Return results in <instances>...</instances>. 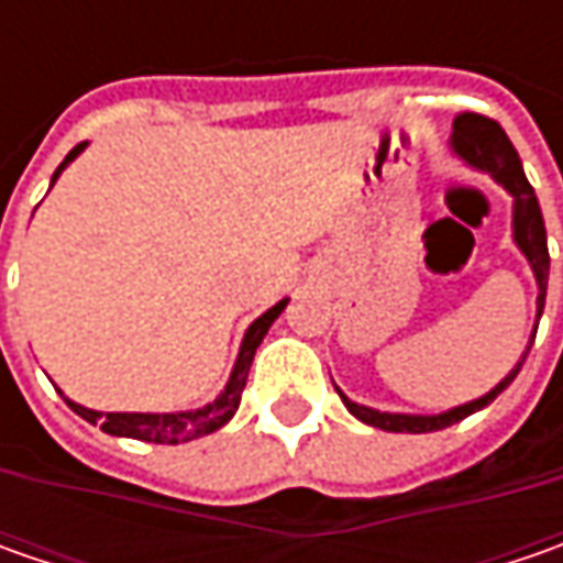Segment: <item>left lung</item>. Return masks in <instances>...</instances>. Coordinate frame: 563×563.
<instances>
[{
	"label": "left lung",
	"instance_id": "1",
	"mask_svg": "<svg viewBox=\"0 0 563 563\" xmlns=\"http://www.w3.org/2000/svg\"><path fill=\"white\" fill-rule=\"evenodd\" d=\"M451 150H454L466 165H473V168H479V172H488V175L514 197V241H517V247L523 250V256L530 260L536 285H539V297H536V307H539V310H536V319H542V310H545V288H549V241H545V222H542V209H539V200H536V190H532V185L527 181V175H523V165H520V156H517L514 143L508 141V134H505V128H501L498 121L486 119V115H476V112H464V115L454 119ZM536 329H539V322H536ZM536 329H532V338H536ZM527 354H530V347L523 351L520 363H517L508 376L501 378L488 395L470 400V404H461V407H454V410L435 413V417L382 413V410H373V407L354 404L351 398H344L341 391H338V395L344 400V407H347L360 422H366V426H376V429H385V432H435V429H444V426L461 422L464 417L483 410L486 404H492V400L498 398L510 382L517 378Z\"/></svg>",
	"mask_w": 563,
	"mask_h": 563
}]
</instances>
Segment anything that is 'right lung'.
Wrapping results in <instances>:
<instances>
[{
    "label": "right lung",
    "mask_w": 563,
    "mask_h": 563,
    "mask_svg": "<svg viewBox=\"0 0 563 563\" xmlns=\"http://www.w3.org/2000/svg\"><path fill=\"white\" fill-rule=\"evenodd\" d=\"M84 146H87V143H77L75 150L65 156V163L55 168L53 185L55 178L62 175V168L71 163ZM285 307H288V300H278L272 310H266V313L250 325L247 335H244V344H241V354L234 360V369H231L225 391L212 400V404L200 407V410H185V413H99V410H90V407H80L75 400H68V407L87 422H99L102 432H109V435H124V439H137V442L181 444L194 442V439H200V435H209V432L222 429V426L234 417V410H238V404H241V395H244V385H247L253 354H256V347L263 344L269 325L282 316Z\"/></svg>",
    "instance_id": "obj_1"
}]
</instances>
